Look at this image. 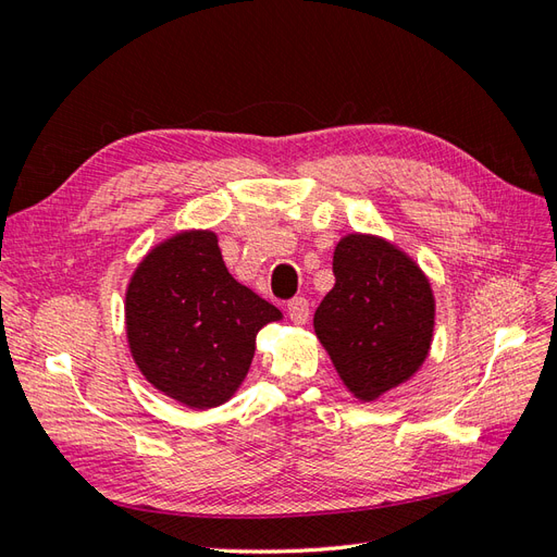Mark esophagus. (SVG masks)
<instances>
[{"label":"esophagus","mask_w":557,"mask_h":557,"mask_svg":"<svg viewBox=\"0 0 557 557\" xmlns=\"http://www.w3.org/2000/svg\"><path fill=\"white\" fill-rule=\"evenodd\" d=\"M288 313L297 325H305L309 320V299L307 297H293L288 301Z\"/></svg>","instance_id":"1"}]
</instances>
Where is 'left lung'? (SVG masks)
I'll use <instances>...</instances> for the list:
<instances>
[{
    "label": "left lung",
    "instance_id": "8db88e82",
    "mask_svg": "<svg viewBox=\"0 0 557 557\" xmlns=\"http://www.w3.org/2000/svg\"><path fill=\"white\" fill-rule=\"evenodd\" d=\"M334 288L313 327L350 393L376 399L423 364L434 297L423 272L395 246L348 234L334 248Z\"/></svg>",
    "mask_w": 557,
    "mask_h": 557
}]
</instances>
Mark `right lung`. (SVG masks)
Instances as JSON below:
<instances>
[{
	"label": "right lung",
	"instance_id": "add662e5",
	"mask_svg": "<svg viewBox=\"0 0 557 557\" xmlns=\"http://www.w3.org/2000/svg\"><path fill=\"white\" fill-rule=\"evenodd\" d=\"M125 315L144 376L193 409H211L237 391L258 332L281 311L232 278L213 232H183L134 272Z\"/></svg>",
	"mask_w": 557,
	"mask_h": 557
}]
</instances>
